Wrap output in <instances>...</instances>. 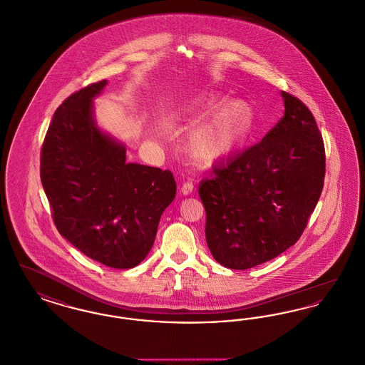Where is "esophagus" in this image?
Segmentation results:
<instances>
[{
    "label": "esophagus",
    "instance_id": "obj_1",
    "mask_svg": "<svg viewBox=\"0 0 365 365\" xmlns=\"http://www.w3.org/2000/svg\"><path fill=\"white\" fill-rule=\"evenodd\" d=\"M182 195H190L192 192H193V184L192 182H190V181H187V182H184L182 184V187H181V190H180Z\"/></svg>",
    "mask_w": 365,
    "mask_h": 365
}]
</instances>
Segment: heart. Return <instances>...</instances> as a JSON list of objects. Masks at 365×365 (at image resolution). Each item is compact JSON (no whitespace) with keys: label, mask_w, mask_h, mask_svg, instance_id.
Returning a JSON list of instances; mask_svg holds the SVG:
<instances>
[{"label":"heart","mask_w":365,"mask_h":365,"mask_svg":"<svg viewBox=\"0 0 365 365\" xmlns=\"http://www.w3.org/2000/svg\"><path fill=\"white\" fill-rule=\"evenodd\" d=\"M255 124V111L244 101L233 99L199 128L188 140V154L195 162L211 166L232 154L247 139Z\"/></svg>","instance_id":"b5f03b06"}]
</instances>
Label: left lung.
Returning a JSON list of instances; mask_svg holds the SVG:
<instances>
[{
    "label": "left lung",
    "instance_id": "left-lung-1",
    "mask_svg": "<svg viewBox=\"0 0 365 365\" xmlns=\"http://www.w3.org/2000/svg\"><path fill=\"white\" fill-rule=\"evenodd\" d=\"M281 96L278 124L199 185L207 245L227 269H252L294 245L323 190L326 155L317 121L300 99Z\"/></svg>",
    "mask_w": 365,
    "mask_h": 365
}]
</instances>
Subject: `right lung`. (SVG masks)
<instances>
[{
  "label": "right lung",
  "instance_id": "obj_1",
  "mask_svg": "<svg viewBox=\"0 0 365 365\" xmlns=\"http://www.w3.org/2000/svg\"><path fill=\"white\" fill-rule=\"evenodd\" d=\"M108 80L68 96L41 154V180L63 238L108 267L132 269L153 248L175 197L169 170L128 163L127 148L98 127L94 99Z\"/></svg>",
  "mask_w": 365,
  "mask_h": 365
}]
</instances>
